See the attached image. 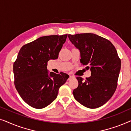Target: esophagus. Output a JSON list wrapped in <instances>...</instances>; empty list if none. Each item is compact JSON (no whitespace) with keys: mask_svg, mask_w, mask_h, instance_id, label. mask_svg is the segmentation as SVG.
<instances>
[{"mask_svg":"<svg viewBox=\"0 0 131 131\" xmlns=\"http://www.w3.org/2000/svg\"><path fill=\"white\" fill-rule=\"evenodd\" d=\"M73 78H74V77H73V76H69V79H68L67 80H70L71 79H72Z\"/></svg>","mask_w":131,"mask_h":131,"instance_id":"esophagus-1","label":"esophagus"}]
</instances>
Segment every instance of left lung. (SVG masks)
<instances>
[{
	"label": "left lung",
	"mask_w": 131,
	"mask_h": 131,
	"mask_svg": "<svg viewBox=\"0 0 131 131\" xmlns=\"http://www.w3.org/2000/svg\"><path fill=\"white\" fill-rule=\"evenodd\" d=\"M79 50L80 62L90 69L91 76L84 80L77 77L79 85L73 90L76 101L89 108H96L112 98L117 86L121 61L111 42L93 33L68 35Z\"/></svg>",
	"instance_id": "8db88e82"
}]
</instances>
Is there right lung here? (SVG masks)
I'll return each instance as SVG.
<instances>
[{
    "mask_svg": "<svg viewBox=\"0 0 131 131\" xmlns=\"http://www.w3.org/2000/svg\"><path fill=\"white\" fill-rule=\"evenodd\" d=\"M67 35L40 37L25 45L14 63V84L21 98L33 108H45L57 97L67 81L66 73H48V61L56 60Z\"/></svg>",
    "mask_w": 131,
    "mask_h": 131,
    "instance_id": "1",
    "label": "right lung"
}]
</instances>
